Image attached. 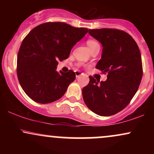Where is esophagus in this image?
<instances>
[{"label":"esophagus","instance_id":"1","mask_svg":"<svg viewBox=\"0 0 154 154\" xmlns=\"http://www.w3.org/2000/svg\"><path fill=\"white\" fill-rule=\"evenodd\" d=\"M75 75H76V77H77V78H78V77H79V76H81V75H82V74L80 72L76 71V72H75Z\"/></svg>","mask_w":154,"mask_h":154}]
</instances>
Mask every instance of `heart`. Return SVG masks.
<instances>
[{"label": "heart", "instance_id": "obj_1", "mask_svg": "<svg viewBox=\"0 0 154 154\" xmlns=\"http://www.w3.org/2000/svg\"><path fill=\"white\" fill-rule=\"evenodd\" d=\"M87 45L89 47V48L91 49V51L94 50L95 48H96L97 47H100L98 42H97L96 40H93V39H89V40H87Z\"/></svg>", "mask_w": 154, "mask_h": 154}]
</instances>
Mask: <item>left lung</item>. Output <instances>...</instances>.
<instances>
[{"label": "left lung", "mask_w": 154, "mask_h": 154, "mask_svg": "<svg viewBox=\"0 0 154 154\" xmlns=\"http://www.w3.org/2000/svg\"><path fill=\"white\" fill-rule=\"evenodd\" d=\"M103 45L101 59L95 68L107 74L101 81L90 76L82 89L85 103L95 114L107 116L125 109L138 90L143 77L140 51L130 35L120 29H89Z\"/></svg>", "instance_id": "8db88e82"}]
</instances>
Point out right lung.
Here are the masks:
<instances>
[{"label":"right lung","mask_w":154,"mask_h":154,"mask_svg":"<svg viewBox=\"0 0 154 154\" xmlns=\"http://www.w3.org/2000/svg\"><path fill=\"white\" fill-rule=\"evenodd\" d=\"M63 22H46L37 26L23 40L17 56L19 84L32 100L49 103L64 95L75 79L72 70L56 71L59 61L69 57L72 47L88 32Z\"/></svg>","instance_id":"obj_1"}]
</instances>
